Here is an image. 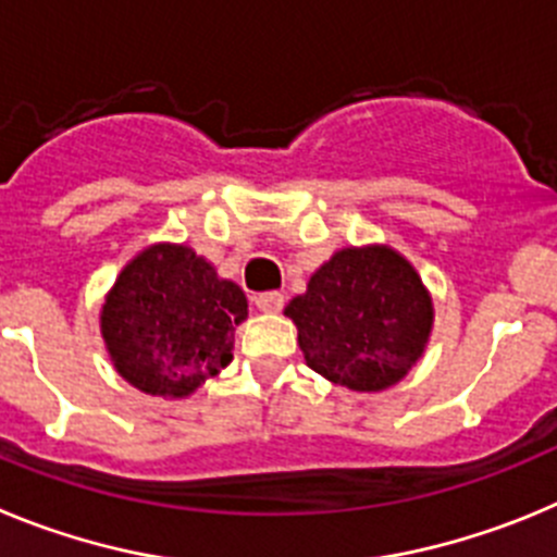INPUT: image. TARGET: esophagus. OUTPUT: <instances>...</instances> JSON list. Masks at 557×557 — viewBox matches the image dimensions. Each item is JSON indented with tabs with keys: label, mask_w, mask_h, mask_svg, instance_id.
<instances>
[{
	"label": "esophagus",
	"mask_w": 557,
	"mask_h": 557,
	"mask_svg": "<svg viewBox=\"0 0 557 557\" xmlns=\"http://www.w3.org/2000/svg\"><path fill=\"white\" fill-rule=\"evenodd\" d=\"M255 305H258L260 313H280L285 299L283 294H277V290H267V294H258V297H255Z\"/></svg>",
	"instance_id": "esophagus-1"
}]
</instances>
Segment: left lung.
<instances>
[{
	"instance_id": "left-lung-1",
	"label": "left lung",
	"mask_w": 557,
	"mask_h": 557,
	"mask_svg": "<svg viewBox=\"0 0 557 557\" xmlns=\"http://www.w3.org/2000/svg\"><path fill=\"white\" fill-rule=\"evenodd\" d=\"M305 363L333 385L374 394L422 360L433 333V297L388 244L344 247L285 305Z\"/></svg>"
}]
</instances>
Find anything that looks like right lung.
Listing matches in <instances>:
<instances>
[{
  "label": "right lung",
  "instance_id": "add662e5",
  "mask_svg": "<svg viewBox=\"0 0 557 557\" xmlns=\"http://www.w3.org/2000/svg\"><path fill=\"white\" fill-rule=\"evenodd\" d=\"M247 315L242 285L191 247L160 242L119 272L99 330L119 377L149 397L183 399L230 366Z\"/></svg>",
  "mask_w": 557,
  "mask_h": 557
}]
</instances>
